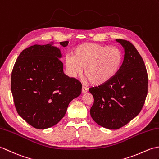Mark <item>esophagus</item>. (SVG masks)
Returning <instances> with one entry per match:
<instances>
[{
	"mask_svg": "<svg viewBox=\"0 0 159 159\" xmlns=\"http://www.w3.org/2000/svg\"><path fill=\"white\" fill-rule=\"evenodd\" d=\"M87 91H88V89H86V87H84V86H83V87L82 88V93H86Z\"/></svg>",
	"mask_w": 159,
	"mask_h": 159,
	"instance_id": "obj_1",
	"label": "esophagus"
}]
</instances>
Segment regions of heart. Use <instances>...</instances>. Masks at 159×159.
<instances>
[{
    "label": "heart",
    "mask_w": 159,
    "mask_h": 159,
    "mask_svg": "<svg viewBox=\"0 0 159 159\" xmlns=\"http://www.w3.org/2000/svg\"><path fill=\"white\" fill-rule=\"evenodd\" d=\"M123 64V55L117 48L97 43H84L77 46L73 57L65 61L66 70L70 76L82 74L94 86L109 82L117 75Z\"/></svg>",
    "instance_id": "1"
}]
</instances>
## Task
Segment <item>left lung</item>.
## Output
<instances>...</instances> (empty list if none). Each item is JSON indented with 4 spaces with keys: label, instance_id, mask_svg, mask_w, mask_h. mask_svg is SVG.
<instances>
[{
    "label": "left lung",
    "instance_id": "8db88e82",
    "mask_svg": "<svg viewBox=\"0 0 159 159\" xmlns=\"http://www.w3.org/2000/svg\"><path fill=\"white\" fill-rule=\"evenodd\" d=\"M125 50L118 73L109 82L89 89L94 97L90 113L94 121L108 129H118L139 114L148 94V77L143 58L129 41L116 39Z\"/></svg>",
    "mask_w": 159,
    "mask_h": 159
}]
</instances>
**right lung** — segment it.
<instances>
[{
  "instance_id": "obj_1",
  "label": "right lung",
  "mask_w": 159,
  "mask_h": 159,
  "mask_svg": "<svg viewBox=\"0 0 159 159\" xmlns=\"http://www.w3.org/2000/svg\"><path fill=\"white\" fill-rule=\"evenodd\" d=\"M68 43L60 42L62 47ZM52 45H34L24 50L11 73V90L16 110L38 129L57 124L70 102L82 93L80 81L63 72L61 50Z\"/></svg>"
}]
</instances>
